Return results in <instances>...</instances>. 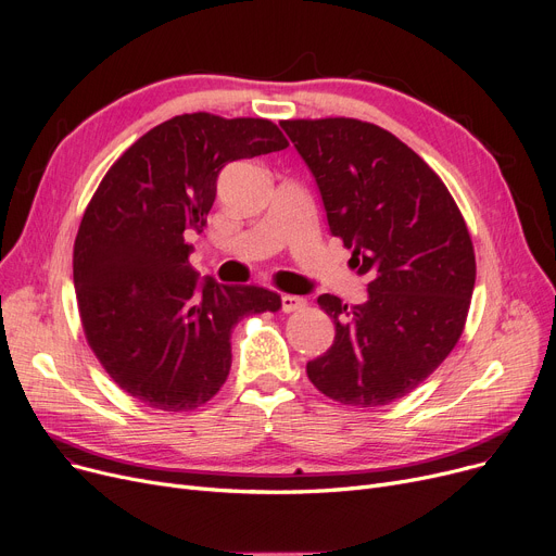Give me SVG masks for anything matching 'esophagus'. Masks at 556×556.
I'll list each match as a JSON object with an SVG mask.
<instances>
[{"mask_svg":"<svg viewBox=\"0 0 556 556\" xmlns=\"http://www.w3.org/2000/svg\"><path fill=\"white\" fill-rule=\"evenodd\" d=\"M306 306V300L304 298H298V295H281V311L283 313H295V311H302Z\"/></svg>","mask_w":556,"mask_h":556,"instance_id":"1","label":"esophagus"}]
</instances>
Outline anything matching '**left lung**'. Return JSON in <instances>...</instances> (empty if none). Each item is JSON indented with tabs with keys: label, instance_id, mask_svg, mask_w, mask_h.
Masks as SVG:
<instances>
[{
	"label": "left lung",
	"instance_id": "left-lung-1",
	"mask_svg": "<svg viewBox=\"0 0 556 556\" xmlns=\"http://www.w3.org/2000/svg\"><path fill=\"white\" fill-rule=\"evenodd\" d=\"M281 128L315 175L331 233L369 277L365 304L317 298L336 340L306 374L342 405H388L424 383L464 331L476 286L469 227L440 175L386 128L349 116Z\"/></svg>",
	"mask_w": 556,
	"mask_h": 556
}]
</instances>
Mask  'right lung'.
Wrapping results in <instances>:
<instances>
[{"instance_id":"1","label":"right lung","mask_w":556,"mask_h":556,"mask_svg":"<svg viewBox=\"0 0 556 556\" xmlns=\"http://www.w3.org/2000/svg\"><path fill=\"white\" fill-rule=\"evenodd\" d=\"M286 146L268 119L173 116L110 166L87 204L74 243L85 340L112 381L153 410L207 403L227 381L231 329L281 308L261 286H198L187 237L207 225L225 164Z\"/></svg>"}]
</instances>
